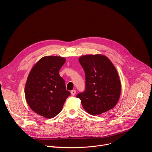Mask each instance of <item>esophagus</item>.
I'll use <instances>...</instances> for the list:
<instances>
[{
	"label": "esophagus",
	"mask_w": 152,
	"mask_h": 152,
	"mask_svg": "<svg viewBox=\"0 0 152 152\" xmlns=\"http://www.w3.org/2000/svg\"><path fill=\"white\" fill-rule=\"evenodd\" d=\"M76 90H72V91H71V94H72V96H75V95L76 94Z\"/></svg>",
	"instance_id": "esophagus-1"
}]
</instances>
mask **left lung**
Masks as SVG:
<instances>
[{
  "mask_svg": "<svg viewBox=\"0 0 152 152\" xmlns=\"http://www.w3.org/2000/svg\"><path fill=\"white\" fill-rule=\"evenodd\" d=\"M79 61L85 75V89L77 94L84 110L91 115H99L117 103L121 83L116 69L106 56L84 55Z\"/></svg>",
  "mask_w": 152,
  "mask_h": 152,
  "instance_id": "1",
  "label": "left lung"
}]
</instances>
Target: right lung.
I'll list each match as a JSON object with an SVG mask.
<instances>
[{"instance_id":"1","label":"right lung","mask_w":152,"mask_h":152,"mask_svg":"<svg viewBox=\"0 0 152 152\" xmlns=\"http://www.w3.org/2000/svg\"><path fill=\"white\" fill-rule=\"evenodd\" d=\"M65 62L62 57H43L35 64L28 77L25 89L26 102L32 111L45 118L57 115L70 95L59 75Z\"/></svg>"}]
</instances>
